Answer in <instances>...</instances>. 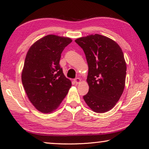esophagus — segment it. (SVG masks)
I'll return each instance as SVG.
<instances>
[{
  "label": "esophagus",
  "mask_w": 149,
  "mask_h": 149,
  "mask_svg": "<svg viewBox=\"0 0 149 149\" xmlns=\"http://www.w3.org/2000/svg\"><path fill=\"white\" fill-rule=\"evenodd\" d=\"M74 82L77 84H80V81H81V79L80 78H76L75 79H74Z\"/></svg>",
  "instance_id": "esophagus-1"
}]
</instances>
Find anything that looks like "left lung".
I'll list each match as a JSON object with an SVG mask.
<instances>
[{
	"label": "left lung",
	"mask_w": 149,
	"mask_h": 149,
	"mask_svg": "<svg viewBox=\"0 0 149 149\" xmlns=\"http://www.w3.org/2000/svg\"><path fill=\"white\" fill-rule=\"evenodd\" d=\"M82 48L89 67V92L84 100L98 113L110 111L120 100L125 84L127 66L123 51L116 42L95 34L75 40Z\"/></svg>",
	"instance_id": "8db88e82"
}]
</instances>
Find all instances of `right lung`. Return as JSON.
Returning <instances> with one entry per match:
<instances>
[{"mask_svg": "<svg viewBox=\"0 0 149 149\" xmlns=\"http://www.w3.org/2000/svg\"><path fill=\"white\" fill-rule=\"evenodd\" d=\"M71 42L70 38L49 35L35 42L27 53L22 82L29 101L41 113L55 110L71 87L59 64L61 53Z\"/></svg>", "mask_w": 149, "mask_h": 149, "instance_id": "add662e5", "label": "right lung"}]
</instances>
